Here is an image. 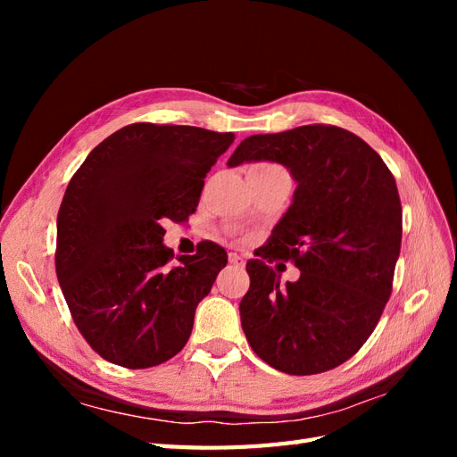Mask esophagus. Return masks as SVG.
<instances>
[{
	"label": "esophagus",
	"instance_id": "34e87169",
	"mask_svg": "<svg viewBox=\"0 0 457 457\" xmlns=\"http://www.w3.org/2000/svg\"><path fill=\"white\" fill-rule=\"evenodd\" d=\"M228 262H230L232 267H237V269H242V267L245 265L244 257H240L238 253H230V255H228Z\"/></svg>",
	"mask_w": 457,
	"mask_h": 457
}]
</instances>
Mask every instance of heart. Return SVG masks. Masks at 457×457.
Returning a JSON list of instances; mask_svg holds the SVG:
<instances>
[{
    "instance_id": "obj_1",
    "label": "heart",
    "mask_w": 457,
    "mask_h": 457,
    "mask_svg": "<svg viewBox=\"0 0 457 457\" xmlns=\"http://www.w3.org/2000/svg\"><path fill=\"white\" fill-rule=\"evenodd\" d=\"M274 168H278V165H274V163H257V165H253L252 170H274Z\"/></svg>"
}]
</instances>
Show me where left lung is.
<instances>
[{
  "label": "left lung",
  "mask_w": 457,
  "mask_h": 457,
  "mask_svg": "<svg viewBox=\"0 0 457 457\" xmlns=\"http://www.w3.org/2000/svg\"><path fill=\"white\" fill-rule=\"evenodd\" d=\"M257 160L286 165L297 188L259 259L245 265V339L289 376L334 370L366 343L393 292L403 240L395 177L361 137L326 123L247 137L228 165ZM276 258L302 270L297 283L279 282L268 267Z\"/></svg>",
  "instance_id": "1"
}]
</instances>
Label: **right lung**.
Segmentation results:
<instances>
[{"label": "right lung", "instance_id": "obj_1", "mask_svg": "<svg viewBox=\"0 0 457 457\" xmlns=\"http://www.w3.org/2000/svg\"><path fill=\"white\" fill-rule=\"evenodd\" d=\"M234 133L139 121L96 145L68 183L54 269L72 320L104 361L143 370L181 351L227 265L205 242L173 262L163 220L196 212L204 177Z\"/></svg>", "mask_w": 457, "mask_h": 457}]
</instances>
